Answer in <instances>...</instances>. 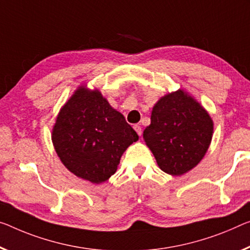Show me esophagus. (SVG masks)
<instances>
[{
  "mask_svg": "<svg viewBox=\"0 0 250 250\" xmlns=\"http://www.w3.org/2000/svg\"><path fill=\"white\" fill-rule=\"evenodd\" d=\"M134 129H135V132L138 134V135H142V127L140 125H134Z\"/></svg>",
  "mask_w": 250,
  "mask_h": 250,
  "instance_id": "esophagus-1",
  "label": "esophagus"
}]
</instances>
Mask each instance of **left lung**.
<instances>
[{"mask_svg": "<svg viewBox=\"0 0 250 250\" xmlns=\"http://www.w3.org/2000/svg\"><path fill=\"white\" fill-rule=\"evenodd\" d=\"M213 122L193 97L179 89L163 96L153 107L143 138L165 173L182 175L206 155Z\"/></svg>", "mask_w": 250, "mask_h": 250, "instance_id": "left-lung-1", "label": "left lung"}]
</instances>
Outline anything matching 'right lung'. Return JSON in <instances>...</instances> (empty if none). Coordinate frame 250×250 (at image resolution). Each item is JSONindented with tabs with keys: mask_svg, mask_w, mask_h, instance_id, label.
<instances>
[{
	"mask_svg": "<svg viewBox=\"0 0 250 250\" xmlns=\"http://www.w3.org/2000/svg\"><path fill=\"white\" fill-rule=\"evenodd\" d=\"M51 138L69 171L99 184L116 172L123 153L138 135L101 91L80 86L60 109Z\"/></svg>",
	"mask_w": 250,
	"mask_h": 250,
	"instance_id": "1",
	"label": "right lung"
}]
</instances>
